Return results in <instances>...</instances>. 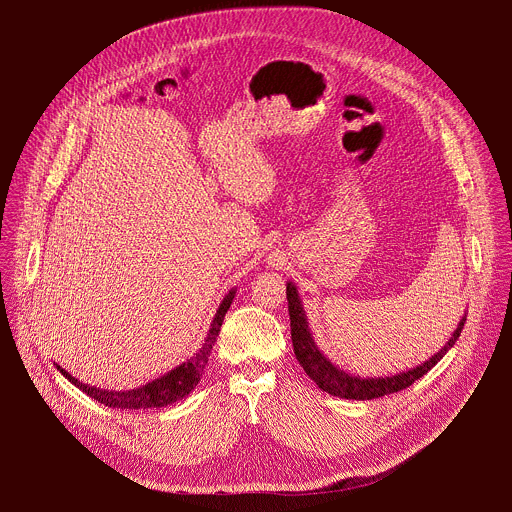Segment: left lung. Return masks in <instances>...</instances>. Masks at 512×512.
<instances>
[{"instance_id":"obj_1","label":"left lung","mask_w":512,"mask_h":512,"mask_svg":"<svg viewBox=\"0 0 512 512\" xmlns=\"http://www.w3.org/2000/svg\"><path fill=\"white\" fill-rule=\"evenodd\" d=\"M287 310H289V322H291V342H294V352L298 362L304 367L306 375L326 393L340 397V399H356V401H367V399H377L383 395H391L397 391L407 389L409 385H413L417 379H421L423 375H427V371H431L437 362L444 358V354L456 344V340L462 334V328L466 324V316L460 320L458 328L454 330L452 338L448 340V344L437 350V354H433L429 360L421 362L419 367L393 375V377H354L346 371H342L336 364H332L316 346L310 328H308V320H306V312L302 308L298 289L294 283H287Z\"/></svg>"}]
</instances>
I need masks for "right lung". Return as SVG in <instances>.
<instances>
[{
	"label": "right lung",
	"instance_id": "right-lung-1",
	"mask_svg": "<svg viewBox=\"0 0 512 512\" xmlns=\"http://www.w3.org/2000/svg\"><path fill=\"white\" fill-rule=\"evenodd\" d=\"M237 291L231 289L229 294L225 296V300L221 302V306H218L216 314H214V320L210 324V330L204 338V344L200 346V350L190 356L186 362H182L180 367H176L174 371L166 373L164 377L143 385L139 389H131V391H105V389H97V387H89L81 381H77L72 375H68L60 364H56V369L62 373V377H66L72 385L79 387L83 393H87L89 397L97 399L99 403L107 405V407H113V409H152V407H166V405H172L180 399H184L200 381L202 373H204V367L208 362V356H210V350L216 342V336L218 332H221V326H223V320H225V314L227 310L231 308L233 304V298H235Z\"/></svg>",
	"mask_w": 512,
	"mask_h": 512
}]
</instances>
